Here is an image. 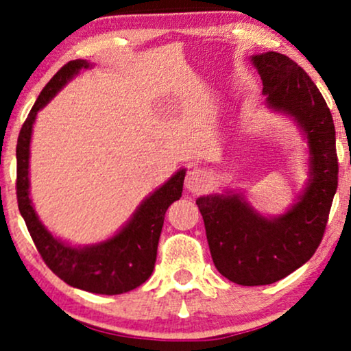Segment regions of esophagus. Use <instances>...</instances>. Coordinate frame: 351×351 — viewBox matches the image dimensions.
I'll list each match as a JSON object with an SVG mask.
<instances>
[{"label":"esophagus","mask_w":351,"mask_h":351,"mask_svg":"<svg viewBox=\"0 0 351 351\" xmlns=\"http://www.w3.org/2000/svg\"><path fill=\"white\" fill-rule=\"evenodd\" d=\"M208 184V176L205 174V171H202L200 167H193L187 171V176H185V189L192 193L202 192L203 189Z\"/></svg>","instance_id":"esophagus-1"}]
</instances>
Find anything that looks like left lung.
<instances>
[{"label": "left lung", "instance_id": "left-lung-1", "mask_svg": "<svg viewBox=\"0 0 351 351\" xmlns=\"http://www.w3.org/2000/svg\"><path fill=\"white\" fill-rule=\"evenodd\" d=\"M267 106L296 120L309 143L311 179L287 213L265 218L242 195H206L197 200L211 258L229 281L242 287L275 283L313 257L326 231L339 185L335 127L317 86L287 55L252 56Z\"/></svg>", "mask_w": 351, "mask_h": 351}]
</instances>
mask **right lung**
Segmentation results:
<instances>
[{"instance_id": "obj_1", "label": "right lung", "mask_w": 351, "mask_h": 351, "mask_svg": "<svg viewBox=\"0 0 351 351\" xmlns=\"http://www.w3.org/2000/svg\"><path fill=\"white\" fill-rule=\"evenodd\" d=\"M86 60H73L56 71L42 89L19 132L17 159V206L43 262L70 287L97 295H122L145 283L153 274L164 215L182 197L185 169L176 172L162 187L146 198L132 219L110 239L86 247H71L51 236L40 223L29 198V153L37 112L80 70L89 68Z\"/></svg>"}]
</instances>
